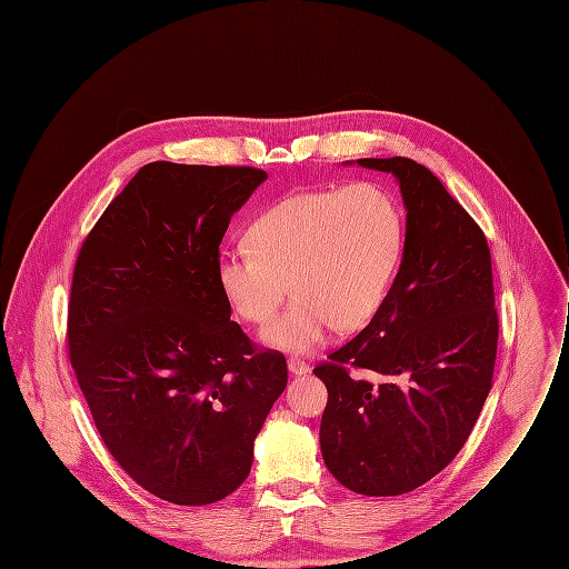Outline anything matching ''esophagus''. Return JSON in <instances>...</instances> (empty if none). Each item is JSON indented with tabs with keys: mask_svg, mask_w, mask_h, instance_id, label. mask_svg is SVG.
I'll use <instances>...</instances> for the list:
<instances>
[{
	"mask_svg": "<svg viewBox=\"0 0 569 569\" xmlns=\"http://www.w3.org/2000/svg\"><path fill=\"white\" fill-rule=\"evenodd\" d=\"M287 367H289V371H291L293 376H302V373L309 371V365H307L305 360H300V358H293V356L287 360Z\"/></svg>",
	"mask_w": 569,
	"mask_h": 569,
	"instance_id": "1",
	"label": "esophagus"
}]
</instances>
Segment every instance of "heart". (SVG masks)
Here are the masks:
<instances>
[{"mask_svg": "<svg viewBox=\"0 0 569 569\" xmlns=\"http://www.w3.org/2000/svg\"><path fill=\"white\" fill-rule=\"evenodd\" d=\"M249 244L218 256L222 296L242 320L264 325L291 284L296 300L262 338L309 353L333 327L356 331L380 311L402 258L405 220L389 189L362 180L273 202L251 222Z\"/></svg>", "mask_w": 569, "mask_h": 569, "instance_id": "1", "label": "heart"}]
</instances>
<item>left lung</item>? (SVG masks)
<instances>
[{"label": "left lung", "mask_w": 569, "mask_h": 569, "mask_svg": "<svg viewBox=\"0 0 569 569\" xmlns=\"http://www.w3.org/2000/svg\"><path fill=\"white\" fill-rule=\"evenodd\" d=\"M358 164L398 180L405 251L380 311L313 369L329 391L320 449L347 489L398 496L456 458L491 389V256L482 229L427 167L409 158ZM353 368L388 380L373 386L351 377Z\"/></svg>", "instance_id": "1"}]
</instances>
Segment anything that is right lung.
<instances>
[{
	"mask_svg": "<svg viewBox=\"0 0 569 569\" xmlns=\"http://www.w3.org/2000/svg\"><path fill=\"white\" fill-rule=\"evenodd\" d=\"M267 180L253 167L151 162L82 242L69 358L120 467L153 496L209 505L251 471L253 440L287 387L216 278L233 213Z\"/></svg>",
	"mask_w": 569,
	"mask_h": 569,
	"instance_id": "1",
	"label": "right lung"
}]
</instances>
